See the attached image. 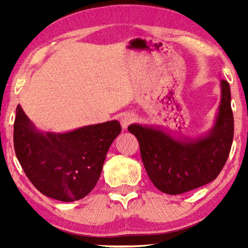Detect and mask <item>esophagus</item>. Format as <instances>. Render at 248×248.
<instances>
[{
  "instance_id": "obj_1",
  "label": "esophagus",
  "mask_w": 248,
  "mask_h": 248,
  "mask_svg": "<svg viewBox=\"0 0 248 248\" xmlns=\"http://www.w3.org/2000/svg\"><path fill=\"white\" fill-rule=\"evenodd\" d=\"M136 116H134L133 114H130V112H127V114H124L123 116H121L120 118V124L121 125H123L124 129H127L128 125L131 124L132 123H134L136 121Z\"/></svg>"
}]
</instances>
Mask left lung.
I'll use <instances>...</instances> for the list:
<instances>
[{
  "label": "left lung",
  "mask_w": 248,
  "mask_h": 248,
  "mask_svg": "<svg viewBox=\"0 0 248 248\" xmlns=\"http://www.w3.org/2000/svg\"><path fill=\"white\" fill-rule=\"evenodd\" d=\"M222 98L215 128L195 141H176L161 130L131 124L139 141L141 158L154 186L169 195H180L212 182L228 161L234 136L228 81H222Z\"/></svg>",
  "instance_id": "obj_1"
}]
</instances>
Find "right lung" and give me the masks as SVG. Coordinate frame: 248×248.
<instances>
[{
  "instance_id": "right-lung-1",
  "label": "right lung",
  "mask_w": 248,
  "mask_h": 248,
  "mask_svg": "<svg viewBox=\"0 0 248 248\" xmlns=\"http://www.w3.org/2000/svg\"><path fill=\"white\" fill-rule=\"evenodd\" d=\"M120 132V124L112 120L69 133L43 134L18 105L14 149L25 174L41 194L70 202L93 190L109 146Z\"/></svg>"
}]
</instances>
